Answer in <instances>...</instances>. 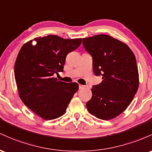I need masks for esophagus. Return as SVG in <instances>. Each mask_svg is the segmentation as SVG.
Wrapping results in <instances>:
<instances>
[{"label":"esophagus","mask_w":152,"mask_h":152,"mask_svg":"<svg viewBox=\"0 0 152 152\" xmlns=\"http://www.w3.org/2000/svg\"><path fill=\"white\" fill-rule=\"evenodd\" d=\"M87 86H85V85H79V88L80 90H83L84 89V88H86Z\"/></svg>","instance_id":"esophagus-1"}]
</instances>
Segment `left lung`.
Listing matches in <instances>:
<instances>
[{"instance_id":"1","label":"left lung","mask_w":152,"mask_h":152,"mask_svg":"<svg viewBox=\"0 0 152 152\" xmlns=\"http://www.w3.org/2000/svg\"><path fill=\"white\" fill-rule=\"evenodd\" d=\"M85 50L93 57V69L103 81L92 88L86 106L90 113L110 120L130 105L139 85L134 54L127 44L109 35L83 39Z\"/></svg>"}]
</instances>
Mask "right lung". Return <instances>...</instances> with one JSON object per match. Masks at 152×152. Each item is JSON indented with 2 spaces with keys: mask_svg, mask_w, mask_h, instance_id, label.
Listing matches in <instances>:
<instances>
[{
  "mask_svg": "<svg viewBox=\"0 0 152 152\" xmlns=\"http://www.w3.org/2000/svg\"><path fill=\"white\" fill-rule=\"evenodd\" d=\"M34 40L37 42L35 45L32 44ZM81 42L82 39L48 35L30 40L18 52L14 66L18 95L30 110L44 120L62 116L78 90L77 83L59 81L53 75L63 72L67 55Z\"/></svg>",
  "mask_w": 152,
  "mask_h": 152,
  "instance_id": "add662e5",
  "label": "right lung"
}]
</instances>
